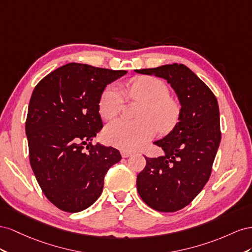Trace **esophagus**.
Instances as JSON below:
<instances>
[{"instance_id": "obj_1", "label": "esophagus", "mask_w": 252, "mask_h": 252, "mask_svg": "<svg viewBox=\"0 0 252 252\" xmlns=\"http://www.w3.org/2000/svg\"><path fill=\"white\" fill-rule=\"evenodd\" d=\"M121 156L122 157H125V158H126V157H128V156H131L132 155V152L131 151H127V150H121Z\"/></svg>"}]
</instances>
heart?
<instances>
[{"mask_svg": "<svg viewBox=\"0 0 252 252\" xmlns=\"http://www.w3.org/2000/svg\"><path fill=\"white\" fill-rule=\"evenodd\" d=\"M131 97L145 102L138 118H118L106 126L104 136L111 145L124 150H135L153 138L156 128L168 133L181 117L182 107L170 97V90L162 80L155 77L135 78L127 84ZM126 101L125 91L117 84L106 86L99 99L98 109L101 117L112 119L120 113Z\"/></svg>", "mask_w": 252, "mask_h": 252, "instance_id": "obj_1", "label": "heart"}]
</instances>
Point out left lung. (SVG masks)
Instances as JSON below:
<instances>
[{
  "label": "left lung",
  "instance_id": "left-lung-1",
  "mask_svg": "<svg viewBox=\"0 0 252 252\" xmlns=\"http://www.w3.org/2000/svg\"><path fill=\"white\" fill-rule=\"evenodd\" d=\"M136 73L166 79L182 105L179 121L166 137L154 141L164 155L146 157L137 175V190L149 207L175 212L189 205L211 175L220 142V110L217 97L184 64H167Z\"/></svg>",
  "mask_w": 252,
  "mask_h": 252
}]
</instances>
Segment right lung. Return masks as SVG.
Returning <instances> with one entry per match:
<instances>
[{"mask_svg": "<svg viewBox=\"0 0 252 252\" xmlns=\"http://www.w3.org/2000/svg\"><path fill=\"white\" fill-rule=\"evenodd\" d=\"M126 73L68 63L32 92L25 124L31 166L45 196L63 211L75 213L94 204L107 170L121 159L117 149L93 146L92 140L103 126L100 96Z\"/></svg>", "mask_w": 252, "mask_h": 252, "instance_id": "right-lung-1", "label": "right lung"}]
</instances>
